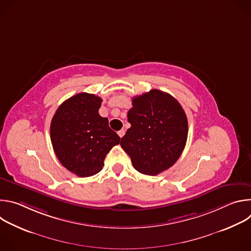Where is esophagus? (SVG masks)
Returning a JSON list of instances; mask_svg holds the SVG:
<instances>
[{
	"instance_id": "1",
	"label": "esophagus",
	"mask_w": 251,
	"mask_h": 251,
	"mask_svg": "<svg viewBox=\"0 0 251 251\" xmlns=\"http://www.w3.org/2000/svg\"><path fill=\"white\" fill-rule=\"evenodd\" d=\"M124 134H125V131H124V130H120V131H118V135H119V137H120V138H122V137L124 136Z\"/></svg>"
}]
</instances>
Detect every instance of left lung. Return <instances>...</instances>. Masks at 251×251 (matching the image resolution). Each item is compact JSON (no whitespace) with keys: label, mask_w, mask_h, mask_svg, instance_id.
Listing matches in <instances>:
<instances>
[{"label":"left lung","mask_w":251,"mask_h":251,"mask_svg":"<svg viewBox=\"0 0 251 251\" xmlns=\"http://www.w3.org/2000/svg\"><path fill=\"white\" fill-rule=\"evenodd\" d=\"M131 127L120 145L141 174L156 176L182 155L188 138V119L181 104L169 93L152 89L132 99Z\"/></svg>","instance_id":"obj_1"}]
</instances>
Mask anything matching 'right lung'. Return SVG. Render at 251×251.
<instances>
[{"label": "right lung", "instance_id": "obj_1", "mask_svg": "<svg viewBox=\"0 0 251 251\" xmlns=\"http://www.w3.org/2000/svg\"><path fill=\"white\" fill-rule=\"evenodd\" d=\"M101 102L94 94L78 93L58 107L50 123V140L57 159L81 177L99 173L107 153L120 143L108 119L98 113Z\"/></svg>", "mask_w": 251, "mask_h": 251}]
</instances>
